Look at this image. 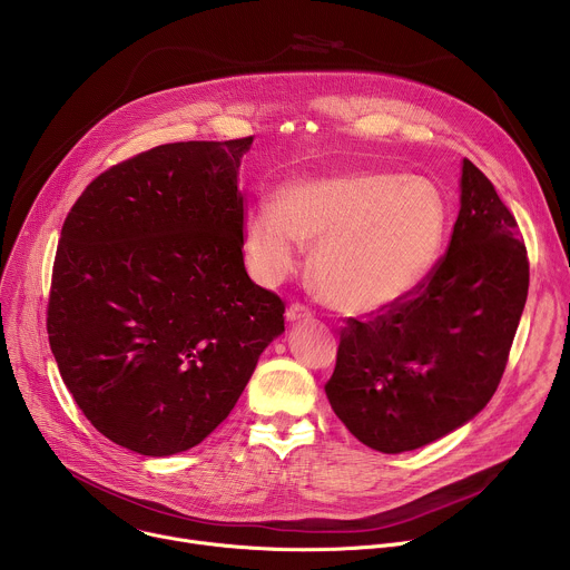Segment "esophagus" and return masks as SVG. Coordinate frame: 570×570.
<instances>
[{"label": "esophagus", "instance_id": "esophagus-1", "mask_svg": "<svg viewBox=\"0 0 570 570\" xmlns=\"http://www.w3.org/2000/svg\"><path fill=\"white\" fill-rule=\"evenodd\" d=\"M311 308L308 306H304V304H299V302H295V304H291L288 306V311H286V317H288V322H297V320H311Z\"/></svg>", "mask_w": 570, "mask_h": 570}]
</instances>
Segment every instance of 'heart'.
<instances>
[{
	"mask_svg": "<svg viewBox=\"0 0 570 570\" xmlns=\"http://www.w3.org/2000/svg\"><path fill=\"white\" fill-rule=\"evenodd\" d=\"M446 225L449 205L429 180L354 171L288 183L277 207L257 205L246 223V253L257 275L275 282L297 266L306 243L320 297L367 313L426 279Z\"/></svg>",
	"mask_w": 570,
	"mask_h": 570,
	"instance_id": "obj_1",
	"label": "heart"
}]
</instances>
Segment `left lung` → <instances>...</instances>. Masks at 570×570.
Wrapping results in <instances>:
<instances>
[{"instance_id":"1","label":"left lung","mask_w":570,"mask_h":570,"mask_svg":"<svg viewBox=\"0 0 570 570\" xmlns=\"http://www.w3.org/2000/svg\"><path fill=\"white\" fill-rule=\"evenodd\" d=\"M449 250L426 279L367 320L347 317L324 385L338 420L381 453L413 451L475 417L501 383L528 297L514 214L462 161Z\"/></svg>"}]
</instances>
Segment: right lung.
<instances>
[{"mask_svg":"<svg viewBox=\"0 0 570 570\" xmlns=\"http://www.w3.org/2000/svg\"><path fill=\"white\" fill-rule=\"evenodd\" d=\"M250 144L144 150L95 178L62 223L49 345L90 424L135 453L200 444L284 332L282 297L243 264Z\"/></svg>","mask_w":570,"mask_h":570,"instance_id":"obj_1","label":"right lung"}]
</instances>
